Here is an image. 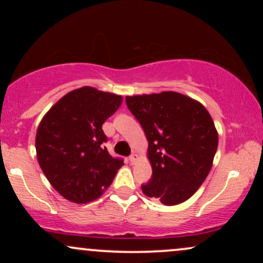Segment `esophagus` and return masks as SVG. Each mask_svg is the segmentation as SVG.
Listing matches in <instances>:
<instances>
[{
	"instance_id": "esophagus-1",
	"label": "esophagus",
	"mask_w": 263,
	"mask_h": 263,
	"mask_svg": "<svg viewBox=\"0 0 263 263\" xmlns=\"http://www.w3.org/2000/svg\"><path fill=\"white\" fill-rule=\"evenodd\" d=\"M137 158H138V156L136 155V153H132V155L129 156V162L134 164V163H136V161H137Z\"/></svg>"
}]
</instances>
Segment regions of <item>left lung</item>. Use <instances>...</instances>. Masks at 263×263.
<instances>
[{
  "label": "left lung",
  "mask_w": 263,
  "mask_h": 263,
  "mask_svg": "<svg viewBox=\"0 0 263 263\" xmlns=\"http://www.w3.org/2000/svg\"><path fill=\"white\" fill-rule=\"evenodd\" d=\"M148 141L152 178L142 192L164 205L188 200L203 184L218 149V131L200 102L174 91L126 96Z\"/></svg>",
  "instance_id": "obj_1"
}]
</instances>
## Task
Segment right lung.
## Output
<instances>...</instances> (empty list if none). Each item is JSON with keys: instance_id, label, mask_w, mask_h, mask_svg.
<instances>
[{"instance_id": "1", "label": "right lung", "mask_w": 263, "mask_h": 263, "mask_svg": "<svg viewBox=\"0 0 263 263\" xmlns=\"http://www.w3.org/2000/svg\"><path fill=\"white\" fill-rule=\"evenodd\" d=\"M121 102L122 96L84 86L63 96L39 123L38 163L53 188L68 200H95L123 164V159L107 152L102 131V123Z\"/></svg>"}]
</instances>
